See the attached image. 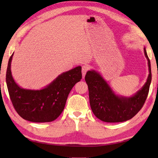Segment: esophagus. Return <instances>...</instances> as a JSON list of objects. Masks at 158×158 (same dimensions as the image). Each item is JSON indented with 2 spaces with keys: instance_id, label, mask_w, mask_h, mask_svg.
Listing matches in <instances>:
<instances>
[{
  "instance_id": "34e87169",
  "label": "esophagus",
  "mask_w": 158,
  "mask_h": 158,
  "mask_svg": "<svg viewBox=\"0 0 158 158\" xmlns=\"http://www.w3.org/2000/svg\"><path fill=\"white\" fill-rule=\"evenodd\" d=\"M88 69H89V67H88V65L85 64V65H83V66H82V77H83V78H84V76H85V74H86V73H87V71L88 70Z\"/></svg>"
}]
</instances>
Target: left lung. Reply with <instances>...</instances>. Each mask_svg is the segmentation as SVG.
I'll use <instances>...</instances> for the list:
<instances>
[{"label":"left lung","instance_id":"1","mask_svg":"<svg viewBox=\"0 0 158 158\" xmlns=\"http://www.w3.org/2000/svg\"><path fill=\"white\" fill-rule=\"evenodd\" d=\"M144 52L148 60L149 74L140 89L131 96L117 94L99 73L95 70L87 72L85 76L91 109L97 118L107 123H119L129 120L142 109L147 98L152 80L151 65L145 47Z\"/></svg>","mask_w":158,"mask_h":158}]
</instances>
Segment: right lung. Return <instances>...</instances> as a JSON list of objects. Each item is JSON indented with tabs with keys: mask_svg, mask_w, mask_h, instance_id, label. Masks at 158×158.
I'll return each mask as SVG.
<instances>
[{
	"mask_svg": "<svg viewBox=\"0 0 158 158\" xmlns=\"http://www.w3.org/2000/svg\"><path fill=\"white\" fill-rule=\"evenodd\" d=\"M14 52L8 60L6 81L14 109L22 118L33 123L55 120L63 112L66 99L74 85L82 79V67H75L59 74L40 89L21 88L14 80L11 63Z\"/></svg>",
	"mask_w": 158,
	"mask_h": 158,
	"instance_id": "add662e5",
	"label": "right lung"
}]
</instances>
